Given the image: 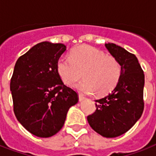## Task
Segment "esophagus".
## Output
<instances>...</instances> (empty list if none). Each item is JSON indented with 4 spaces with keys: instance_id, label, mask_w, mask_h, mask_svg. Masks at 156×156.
I'll return each instance as SVG.
<instances>
[{
    "instance_id": "obj_1",
    "label": "esophagus",
    "mask_w": 156,
    "mask_h": 156,
    "mask_svg": "<svg viewBox=\"0 0 156 156\" xmlns=\"http://www.w3.org/2000/svg\"><path fill=\"white\" fill-rule=\"evenodd\" d=\"M84 100H86V98L84 97V96H83L82 95H78V100H79L80 102L83 101Z\"/></svg>"
}]
</instances>
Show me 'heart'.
Here are the masks:
<instances>
[{
    "label": "heart",
    "instance_id": "1",
    "mask_svg": "<svg viewBox=\"0 0 156 156\" xmlns=\"http://www.w3.org/2000/svg\"><path fill=\"white\" fill-rule=\"evenodd\" d=\"M56 70L66 85L72 86L84 77L76 85V89L86 95L98 92L106 95L118 83L121 68L114 56L91 46L83 45L71 52L70 57L62 56L56 64Z\"/></svg>",
    "mask_w": 156,
    "mask_h": 156
}]
</instances>
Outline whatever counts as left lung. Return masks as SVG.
<instances>
[{"mask_svg":"<svg viewBox=\"0 0 156 156\" xmlns=\"http://www.w3.org/2000/svg\"><path fill=\"white\" fill-rule=\"evenodd\" d=\"M105 47L121 66V78L108 95L95 100L96 110L87 121L103 137L116 138L130 129L142 116L145 79L135 55L112 43Z\"/></svg>","mask_w":156,"mask_h":156,"instance_id":"obj_1","label":"left lung"}]
</instances>
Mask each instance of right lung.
Instances as JSON below:
<instances>
[{
  "label": "right lung",
  "mask_w": 156,
  "mask_h": 156,
  "mask_svg": "<svg viewBox=\"0 0 156 156\" xmlns=\"http://www.w3.org/2000/svg\"><path fill=\"white\" fill-rule=\"evenodd\" d=\"M66 51L63 44L41 42L16 62L10 81L13 112L24 128L40 138H49L63 127L77 93L64 85L56 70Z\"/></svg>",
  "instance_id": "obj_1"
}]
</instances>
